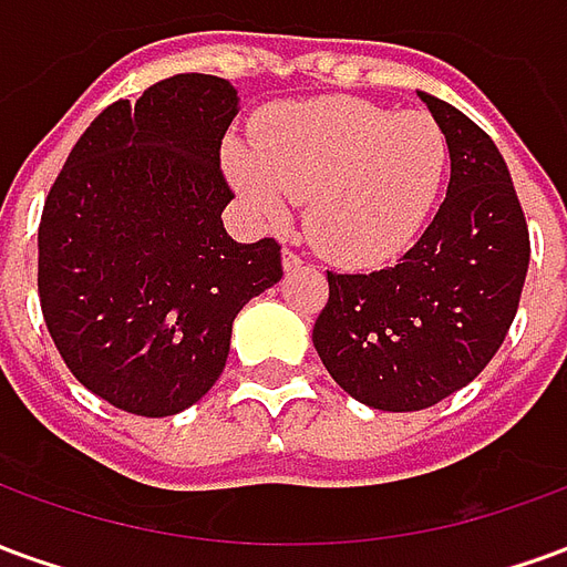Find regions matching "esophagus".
I'll use <instances>...</instances> for the list:
<instances>
[{
	"label": "esophagus",
	"instance_id": "esophagus-1",
	"mask_svg": "<svg viewBox=\"0 0 567 567\" xmlns=\"http://www.w3.org/2000/svg\"><path fill=\"white\" fill-rule=\"evenodd\" d=\"M282 267H285V272L300 270V267H303V258H300V255H295V251H288V248H285V251H282Z\"/></svg>",
	"mask_w": 567,
	"mask_h": 567
}]
</instances>
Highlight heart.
<instances>
[{"instance_id": "obj_1", "label": "heart", "mask_w": 567, "mask_h": 567, "mask_svg": "<svg viewBox=\"0 0 567 567\" xmlns=\"http://www.w3.org/2000/svg\"><path fill=\"white\" fill-rule=\"evenodd\" d=\"M224 166L251 215L282 227L307 199V234L346 267L401 258L446 182L450 145L434 117L321 96L260 117L255 148L230 142Z\"/></svg>"}]
</instances>
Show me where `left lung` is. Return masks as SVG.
Here are the masks:
<instances>
[{"label":"left lung","instance_id":"8db88e82","mask_svg":"<svg viewBox=\"0 0 567 567\" xmlns=\"http://www.w3.org/2000/svg\"><path fill=\"white\" fill-rule=\"evenodd\" d=\"M450 145V187L401 264L328 272L312 346L361 404L413 413L464 389L511 331L528 272V227L511 169L474 121L416 91Z\"/></svg>","mask_w":567,"mask_h":567}]
</instances>
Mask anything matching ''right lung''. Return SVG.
<instances>
[{"mask_svg":"<svg viewBox=\"0 0 567 567\" xmlns=\"http://www.w3.org/2000/svg\"><path fill=\"white\" fill-rule=\"evenodd\" d=\"M239 96L218 75L117 100L69 154L39 224L44 324L117 410L175 416L221 377L239 309L282 279L276 239L236 243L218 151Z\"/></svg>","mask_w":567,"mask_h":567,"instance_id":"add662e5","label":"right lung"}]
</instances>
